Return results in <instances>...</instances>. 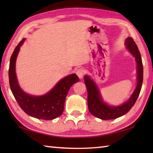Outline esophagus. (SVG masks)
I'll list each match as a JSON object with an SVG mask.
<instances>
[{"instance_id":"1","label":"esophagus","mask_w":153,"mask_h":153,"mask_svg":"<svg viewBox=\"0 0 153 153\" xmlns=\"http://www.w3.org/2000/svg\"><path fill=\"white\" fill-rule=\"evenodd\" d=\"M84 74H85V71H84V70L83 69V68H78L76 70V74L77 75V76H78L80 79L83 78V76Z\"/></svg>"}]
</instances>
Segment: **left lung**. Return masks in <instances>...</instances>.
Listing matches in <instances>:
<instances>
[{
    "mask_svg": "<svg viewBox=\"0 0 153 153\" xmlns=\"http://www.w3.org/2000/svg\"><path fill=\"white\" fill-rule=\"evenodd\" d=\"M125 43L129 53L135 58L137 74V86L128 101L120 106H108L103 102L99 90L95 82L89 76H85L84 77V81L87 90V104L89 112L94 116L101 120L116 119L126 114L135 105L141 91L143 79V68L140 52L133 38H127Z\"/></svg>",
    "mask_w": 153,
    "mask_h": 153,
    "instance_id": "obj_1",
    "label": "left lung"
}]
</instances>
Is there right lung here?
<instances>
[{
  "label": "right lung",
  "mask_w": 153,
  "mask_h": 153,
  "mask_svg": "<svg viewBox=\"0 0 153 153\" xmlns=\"http://www.w3.org/2000/svg\"><path fill=\"white\" fill-rule=\"evenodd\" d=\"M24 41L25 39L19 42L10 58L8 71L10 87L19 106L27 115L37 119L53 120L62 114L68 91L79 79L76 74L69 75L61 79L50 92L42 96H32L24 93L19 86L16 75V58Z\"/></svg>",
  "instance_id": "1"
}]
</instances>
